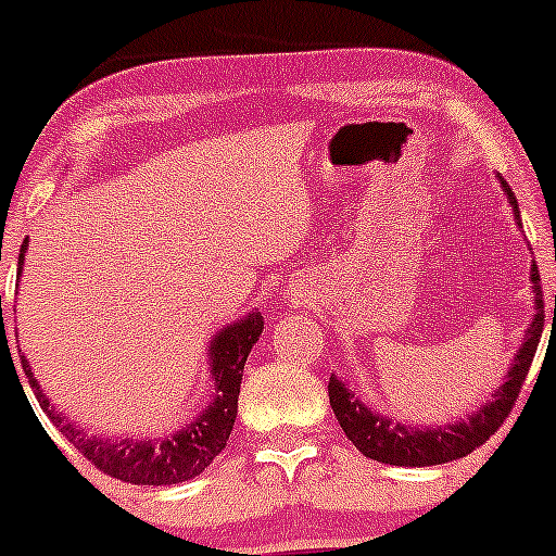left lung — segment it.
Masks as SVG:
<instances>
[{"instance_id": "8db88e82", "label": "left lung", "mask_w": 556, "mask_h": 556, "mask_svg": "<svg viewBox=\"0 0 556 556\" xmlns=\"http://www.w3.org/2000/svg\"><path fill=\"white\" fill-rule=\"evenodd\" d=\"M503 190H506L508 201L514 206V217L519 220V204L514 190L508 188L506 179H501ZM532 290H535V304L538 312L532 317V325L527 328L525 344L519 346L517 357H514V368L508 371V379L497 390L495 401L486 403L484 408H479L476 414H470L465 422L444 425V428L433 430H419L412 425H401L397 419L382 417L377 412H368V406H363L344 384L336 377H330L328 392H330V406H333L336 419H339L341 430L346 433V439L357 446L366 457L377 459V463L387 465H441L450 463V459H459L473 450H479L481 444L490 441V435H495L501 430V425L506 422V417L511 414V408L517 406V397L525 384L527 371L532 366V357H535L538 341L543 333V290H541V274L538 266H532ZM554 314H556V295H554Z\"/></svg>"}]
</instances>
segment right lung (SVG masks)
I'll list each match as a JSON object with an SVG mask.
<instances>
[{"label":"right lung","instance_id":"add662e5","mask_svg":"<svg viewBox=\"0 0 556 556\" xmlns=\"http://www.w3.org/2000/svg\"><path fill=\"white\" fill-rule=\"evenodd\" d=\"M24 252L26 242L21 244L18 266L24 268ZM18 268V274H21ZM0 314H2V299H0ZM263 333V317L261 312L247 314L239 323L228 325L220 333L215 336L210 346L212 357V379H215L217 397L212 406L201 414L195 422L185 425L179 433L166 435V439H97V435H86L70 417L55 412L53 403L45 397L39 390L35 374H31L29 363L21 355V366L24 374L29 377L31 390H35L37 403L42 412L48 414L50 422L61 430L66 441L75 446L93 468L104 470L112 479L128 481V484H182V481L193 479V476L204 473L206 465L226 450V441L233 430V419H237L239 408V387H242V371L247 355H250L252 344L261 339ZM4 336V330H2ZM8 341V336H4Z\"/></svg>","mask_w":556,"mask_h":556}]
</instances>
